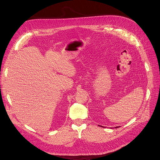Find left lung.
<instances>
[{
    "mask_svg": "<svg viewBox=\"0 0 160 160\" xmlns=\"http://www.w3.org/2000/svg\"><path fill=\"white\" fill-rule=\"evenodd\" d=\"M119 128V127H116V128Z\"/></svg>",
    "mask_w": 160,
    "mask_h": 160,
    "instance_id": "8db88e82",
    "label": "left lung"
}]
</instances>
